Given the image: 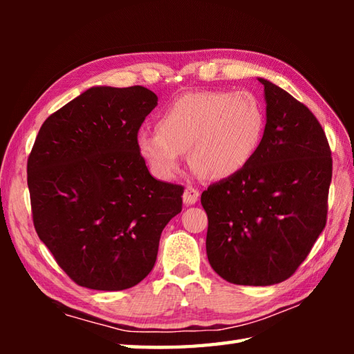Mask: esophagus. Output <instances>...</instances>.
<instances>
[{
    "label": "esophagus",
    "mask_w": 354,
    "mask_h": 354,
    "mask_svg": "<svg viewBox=\"0 0 354 354\" xmlns=\"http://www.w3.org/2000/svg\"><path fill=\"white\" fill-rule=\"evenodd\" d=\"M199 199V192L196 189H193V187H187L183 193V201L185 205H193L196 204Z\"/></svg>",
    "instance_id": "1"
}]
</instances>
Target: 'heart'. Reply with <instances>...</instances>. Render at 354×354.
Returning a JSON list of instances; mask_svg holds the SVG:
<instances>
[{
    "instance_id": "heart-1",
    "label": "heart",
    "mask_w": 354,
    "mask_h": 354,
    "mask_svg": "<svg viewBox=\"0 0 354 354\" xmlns=\"http://www.w3.org/2000/svg\"><path fill=\"white\" fill-rule=\"evenodd\" d=\"M156 131H141L137 149L158 178L175 176L189 150L193 169L221 181L242 171L257 153L265 114L250 93H190L161 112Z\"/></svg>"
}]
</instances>
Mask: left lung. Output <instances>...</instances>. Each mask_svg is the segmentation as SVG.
Returning <instances> with one entry per match:
<instances>
[{
	"label": "left lung",
	"mask_w": 354,
	"mask_h": 354,
	"mask_svg": "<svg viewBox=\"0 0 354 354\" xmlns=\"http://www.w3.org/2000/svg\"><path fill=\"white\" fill-rule=\"evenodd\" d=\"M266 126L246 167L212 184L207 255L223 280L281 283L295 272L326 227L332 152L317 117L268 79Z\"/></svg>",
	"instance_id": "obj_1"
}]
</instances>
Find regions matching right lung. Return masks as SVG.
<instances>
[{"label":"right lung","mask_w":354,"mask_h":354,"mask_svg":"<svg viewBox=\"0 0 354 354\" xmlns=\"http://www.w3.org/2000/svg\"><path fill=\"white\" fill-rule=\"evenodd\" d=\"M158 104L145 86H93L41 126L27 161L37 236L79 286L123 290L152 270L184 187L158 181L137 149Z\"/></svg>","instance_id":"add662e5"}]
</instances>
